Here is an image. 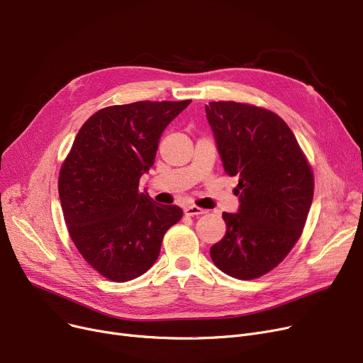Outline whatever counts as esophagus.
I'll return each instance as SVG.
<instances>
[{"label":"esophagus","instance_id":"34e87169","mask_svg":"<svg viewBox=\"0 0 363 363\" xmlns=\"http://www.w3.org/2000/svg\"><path fill=\"white\" fill-rule=\"evenodd\" d=\"M205 209H202V208H199V206H196V205H187L186 208H184V214L186 216H190V217H194V216H202V214H205Z\"/></svg>","mask_w":363,"mask_h":363}]
</instances>
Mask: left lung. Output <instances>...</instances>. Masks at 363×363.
Returning a JSON list of instances; mask_svg holds the SVG:
<instances>
[{
	"mask_svg": "<svg viewBox=\"0 0 363 363\" xmlns=\"http://www.w3.org/2000/svg\"><path fill=\"white\" fill-rule=\"evenodd\" d=\"M224 172L238 176L236 214L223 212L225 236L211 246L223 272L253 280L279 265L299 240L313 198V173L290 127L261 106L205 105Z\"/></svg>",
	"mask_w": 363,
	"mask_h": 363,
	"instance_id": "8db88e82",
	"label": "left lung"
}]
</instances>
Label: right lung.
Masks as SVG:
<instances>
[{"label": "right lung", "mask_w": 363, "mask_h": 363, "mask_svg": "<svg viewBox=\"0 0 363 363\" xmlns=\"http://www.w3.org/2000/svg\"><path fill=\"white\" fill-rule=\"evenodd\" d=\"M190 104L138 101L91 116L73 142L58 177V195L77 250L105 279L124 283L158 259L165 231L182 208L158 205L139 180L154 165L158 142Z\"/></svg>", "instance_id": "add662e5"}]
</instances>
